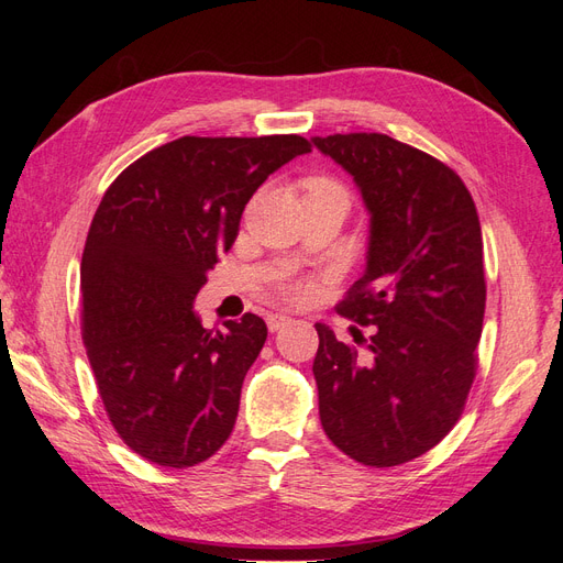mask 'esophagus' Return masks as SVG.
Wrapping results in <instances>:
<instances>
[{"instance_id":"obj_1","label":"esophagus","mask_w":563,"mask_h":563,"mask_svg":"<svg viewBox=\"0 0 563 563\" xmlns=\"http://www.w3.org/2000/svg\"><path fill=\"white\" fill-rule=\"evenodd\" d=\"M288 323H291V317H286V314H269V317H267V329H269L272 333L282 331L284 327H288Z\"/></svg>"}]
</instances>
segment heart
I'll list each match as a JSON object with an SVG mask.
<instances>
[{
	"mask_svg": "<svg viewBox=\"0 0 563 563\" xmlns=\"http://www.w3.org/2000/svg\"><path fill=\"white\" fill-rule=\"evenodd\" d=\"M327 190H340V187L329 183V180H321V178L310 180V185H308V195H312V192H327ZM310 291H312L310 284H296L294 286V298L302 300V298L310 296Z\"/></svg>",
	"mask_w": 563,
	"mask_h": 563,
	"instance_id": "heart-1",
	"label": "heart"
}]
</instances>
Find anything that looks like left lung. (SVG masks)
<instances>
[{
	"label": "left lung",
	"instance_id": "8db88e82",
	"mask_svg": "<svg viewBox=\"0 0 563 563\" xmlns=\"http://www.w3.org/2000/svg\"><path fill=\"white\" fill-rule=\"evenodd\" d=\"M368 211L366 269L338 312L373 327L371 356L314 323L321 428L356 463L428 453L463 413L476 371L486 282L482 225L446 164L385 133L314 135Z\"/></svg>",
	"mask_w": 563,
	"mask_h": 563
}]
</instances>
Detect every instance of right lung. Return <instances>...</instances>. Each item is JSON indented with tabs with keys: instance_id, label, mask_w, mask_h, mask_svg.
Segmentation results:
<instances>
[{
	"instance_id": "right-lung-1",
	"label": "right lung",
	"mask_w": 563,
	"mask_h": 563,
	"mask_svg": "<svg viewBox=\"0 0 563 563\" xmlns=\"http://www.w3.org/2000/svg\"><path fill=\"white\" fill-rule=\"evenodd\" d=\"M308 152L300 135H183L100 199L81 255L84 343L117 434L150 463L192 467L228 441L267 327L249 312L203 329L195 298L253 192Z\"/></svg>"
}]
</instances>
